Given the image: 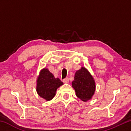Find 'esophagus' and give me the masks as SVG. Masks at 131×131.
Wrapping results in <instances>:
<instances>
[{
    "mask_svg": "<svg viewBox=\"0 0 131 131\" xmlns=\"http://www.w3.org/2000/svg\"><path fill=\"white\" fill-rule=\"evenodd\" d=\"M69 81V80L68 77H66V78L64 79L63 80V83H68Z\"/></svg>",
    "mask_w": 131,
    "mask_h": 131,
    "instance_id": "34e87169",
    "label": "esophagus"
}]
</instances>
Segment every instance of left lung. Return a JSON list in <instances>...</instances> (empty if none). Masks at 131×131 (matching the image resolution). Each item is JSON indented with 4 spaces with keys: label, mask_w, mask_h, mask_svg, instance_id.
Wrapping results in <instances>:
<instances>
[{
    "label": "left lung",
    "mask_w": 131,
    "mask_h": 131,
    "mask_svg": "<svg viewBox=\"0 0 131 131\" xmlns=\"http://www.w3.org/2000/svg\"><path fill=\"white\" fill-rule=\"evenodd\" d=\"M72 85L76 96L84 102L92 99L96 89L94 77L85 67L76 71Z\"/></svg>",
    "instance_id": "obj_1"
}]
</instances>
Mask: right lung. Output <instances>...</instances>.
Here are the masks:
<instances>
[{
  "label": "right lung",
  "mask_w": 131,
  "mask_h": 131,
  "mask_svg": "<svg viewBox=\"0 0 131 131\" xmlns=\"http://www.w3.org/2000/svg\"><path fill=\"white\" fill-rule=\"evenodd\" d=\"M63 84L60 79L55 78L47 68H44L37 78L36 91L41 97L49 101L55 96L57 88Z\"/></svg>",
  "instance_id": "1"
}]
</instances>
